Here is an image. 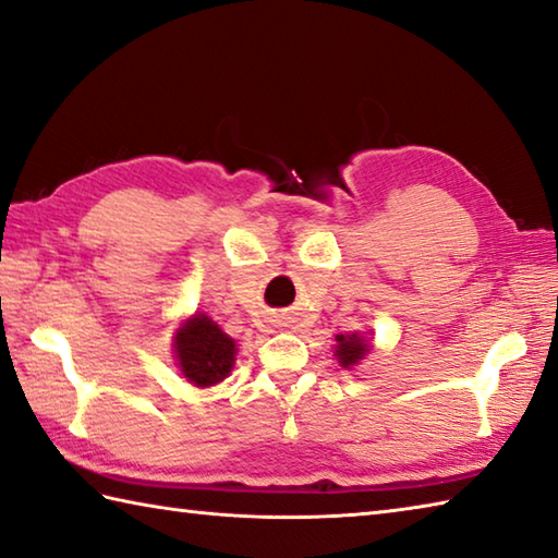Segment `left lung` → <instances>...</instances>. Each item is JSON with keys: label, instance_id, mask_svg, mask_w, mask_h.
<instances>
[{"label": "left lung", "instance_id": "left-lung-1", "mask_svg": "<svg viewBox=\"0 0 558 558\" xmlns=\"http://www.w3.org/2000/svg\"><path fill=\"white\" fill-rule=\"evenodd\" d=\"M366 352H369V342L360 338L356 332L350 335V338L338 335V350H335V354H338V360H340L342 366H352L360 360H364Z\"/></svg>", "mask_w": 558, "mask_h": 558}]
</instances>
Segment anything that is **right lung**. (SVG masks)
I'll return each mask as SVG.
<instances>
[{"mask_svg":"<svg viewBox=\"0 0 558 558\" xmlns=\"http://www.w3.org/2000/svg\"><path fill=\"white\" fill-rule=\"evenodd\" d=\"M174 340L177 362L192 384L214 386L233 369L235 342L206 315H194L184 328L177 330Z\"/></svg>","mask_w":558,"mask_h":558,"instance_id":"right-lung-1","label":"right lung"}]
</instances>
